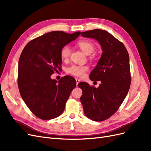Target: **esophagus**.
I'll use <instances>...</instances> for the list:
<instances>
[{"label":"esophagus","mask_w":151,"mask_h":151,"mask_svg":"<svg viewBox=\"0 0 151 151\" xmlns=\"http://www.w3.org/2000/svg\"><path fill=\"white\" fill-rule=\"evenodd\" d=\"M76 84H77H77H78L79 83H80V81H81V80L79 79H76Z\"/></svg>","instance_id":"1"}]
</instances>
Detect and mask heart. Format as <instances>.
Returning <instances> with one entry per match:
<instances>
[{
  "instance_id": "1",
  "label": "heart",
  "mask_w": 151,
  "mask_h": 151,
  "mask_svg": "<svg viewBox=\"0 0 151 151\" xmlns=\"http://www.w3.org/2000/svg\"><path fill=\"white\" fill-rule=\"evenodd\" d=\"M79 47L82 50L85 54L90 55L95 50L94 45L89 40H81L77 43ZM71 52V48L69 45H65L60 50V57L63 61H67L70 57ZM88 67L87 66L76 65H73L67 68V72L77 77H83L84 72L88 70Z\"/></svg>"
}]
</instances>
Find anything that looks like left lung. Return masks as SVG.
Instances as JSON below:
<instances>
[{"instance_id": "left-lung-1", "label": "left lung", "mask_w": 151, "mask_h": 151, "mask_svg": "<svg viewBox=\"0 0 151 151\" xmlns=\"http://www.w3.org/2000/svg\"><path fill=\"white\" fill-rule=\"evenodd\" d=\"M84 38L98 41L102 54L97 65L91 71V81H101L98 88L82 82L80 101L85 115L89 119L101 122L106 120L119 108L129 92L130 86L129 55L122 42L103 29L82 32Z\"/></svg>"}]
</instances>
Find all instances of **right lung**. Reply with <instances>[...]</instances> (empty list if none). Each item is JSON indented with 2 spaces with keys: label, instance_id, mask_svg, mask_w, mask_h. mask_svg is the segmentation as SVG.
I'll return each instance as SVG.
<instances>
[{
  "label": "right lung",
  "instance_id": "right-lung-1",
  "mask_svg": "<svg viewBox=\"0 0 151 151\" xmlns=\"http://www.w3.org/2000/svg\"><path fill=\"white\" fill-rule=\"evenodd\" d=\"M80 34L79 31L72 34L49 32L31 40L22 50L18 62V88L27 106L40 119L60 116L76 88V82L72 76H64L57 81L51 76L62 65V48Z\"/></svg>",
  "mask_w": 151,
  "mask_h": 151
}]
</instances>
